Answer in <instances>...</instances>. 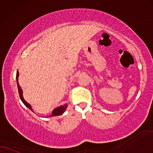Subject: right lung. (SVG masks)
<instances>
[{
    "label": "right lung",
    "mask_w": 153,
    "mask_h": 153,
    "mask_svg": "<svg viewBox=\"0 0 153 153\" xmlns=\"http://www.w3.org/2000/svg\"><path fill=\"white\" fill-rule=\"evenodd\" d=\"M19 71H17V74H16V81H17V88H18V91H19V97H20V99H21L22 102L24 105H26V107L28 108H29L30 111L34 112L33 110L31 105L29 103L26 102L25 101V99H24L23 97V91H22V89L21 88V87H20V85L19 84V82H18V78H19ZM68 106V104L67 103H65V104L62 105H60V106L59 107H56L54 108V110L52 111V115L50 116L51 117H53V116H57V115H60L63 114L65 112V111L66 110V108Z\"/></svg>",
    "instance_id": "obj_1"
}]
</instances>
